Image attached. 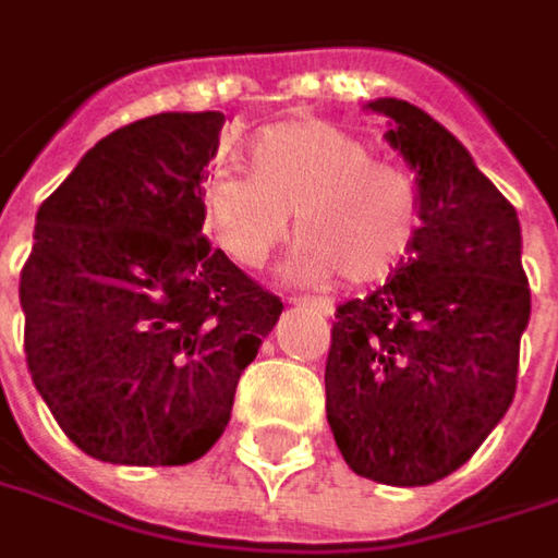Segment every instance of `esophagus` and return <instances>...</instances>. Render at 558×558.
Returning a JSON list of instances; mask_svg holds the SVG:
<instances>
[{
    "label": "esophagus",
    "instance_id": "1",
    "mask_svg": "<svg viewBox=\"0 0 558 558\" xmlns=\"http://www.w3.org/2000/svg\"><path fill=\"white\" fill-rule=\"evenodd\" d=\"M293 305H312L315 312H322V315H333V300H327V296H293L290 300Z\"/></svg>",
    "mask_w": 558,
    "mask_h": 558
}]
</instances>
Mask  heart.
I'll use <instances>...</instances> for the list:
<instances>
[{"mask_svg":"<svg viewBox=\"0 0 558 558\" xmlns=\"http://www.w3.org/2000/svg\"><path fill=\"white\" fill-rule=\"evenodd\" d=\"M250 168H215L203 183L211 240L246 268H262L290 233L303 236L290 255V278L375 283L400 265L415 231L412 178L375 161L372 146L325 121L268 128L250 146Z\"/></svg>","mask_w":558,"mask_h":558,"instance_id":"obj_1","label":"heart"}]
</instances>
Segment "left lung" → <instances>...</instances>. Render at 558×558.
I'll return each mask as SVG.
<instances>
[{
  "mask_svg": "<svg viewBox=\"0 0 558 558\" xmlns=\"http://www.w3.org/2000/svg\"><path fill=\"white\" fill-rule=\"evenodd\" d=\"M415 174L418 231L397 275L337 308L327 424L347 465L393 487L462 469L509 412L531 318L521 225L469 149L405 99L365 106Z\"/></svg>",
  "mask_w": 558,
  "mask_h": 558,
  "instance_id": "obj_1",
  "label": "left lung"
}]
</instances>
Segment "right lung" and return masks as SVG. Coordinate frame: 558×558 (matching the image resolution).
Wrapping results in <instances>:
<instances>
[{"label": "right lung", "mask_w": 558, "mask_h": 558, "mask_svg": "<svg viewBox=\"0 0 558 558\" xmlns=\"http://www.w3.org/2000/svg\"><path fill=\"white\" fill-rule=\"evenodd\" d=\"M221 111H161L102 136L39 206L21 271L34 387L86 456L186 465L231 422L275 293L203 233Z\"/></svg>", "instance_id": "1"}]
</instances>
